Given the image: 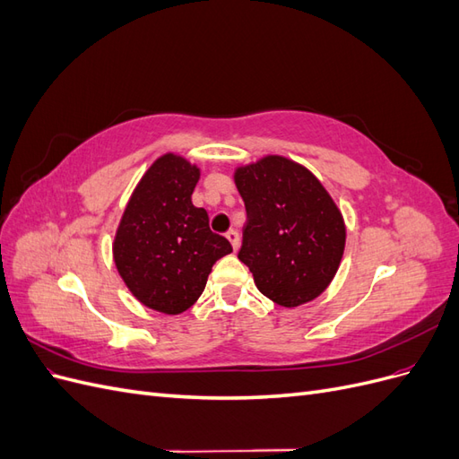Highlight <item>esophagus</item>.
Listing matches in <instances>:
<instances>
[{"label":"esophagus","mask_w":459,"mask_h":459,"mask_svg":"<svg viewBox=\"0 0 459 459\" xmlns=\"http://www.w3.org/2000/svg\"><path fill=\"white\" fill-rule=\"evenodd\" d=\"M226 238H228V241L231 243L233 251H238V248H239V233L235 231V230H230V231L226 233Z\"/></svg>","instance_id":"esophagus-1"}]
</instances>
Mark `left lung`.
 Returning <instances> with one entry per match:
<instances>
[{"label":"left lung","mask_w":459,"mask_h":459,"mask_svg":"<svg viewBox=\"0 0 459 459\" xmlns=\"http://www.w3.org/2000/svg\"><path fill=\"white\" fill-rule=\"evenodd\" d=\"M247 224L239 260L264 297L295 308L319 297L344 253L342 214L302 164L268 155L233 174Z\"/></svg>","instance_id":"8db88e82"}]
</instances>
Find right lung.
I'll use <instances>...</instances> for the list:
<instances>
[{"instance_id":"1","label":"right lung","mask_w":459,"mask_h":459,"mask_svg":"<svg viewBox=\"0 0 459 459\" xmlns=\"http://www.w3.org/2000/svg\"><path fill=\"white\" fill-rule=\"evenodd\" d=\"M201 170L166 152L149 166L124 208L113 243L120 277L143 307L169 316L203 295L214 262L231 253L208 228L204 208L191 203Z\"/></svg>"}]
</instances>
